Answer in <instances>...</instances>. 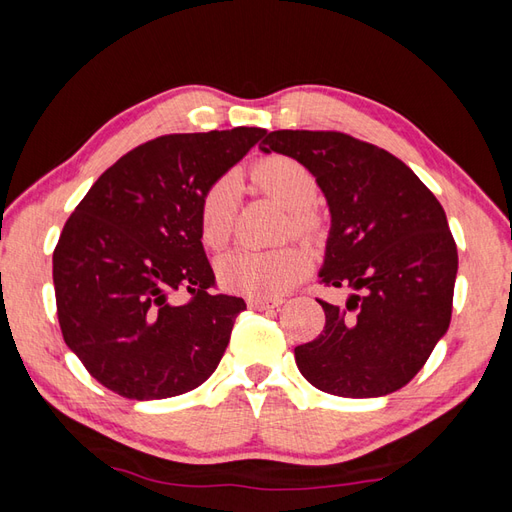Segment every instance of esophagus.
Wrapping results in <instances>:
<instances>
[{
    "instance_id": "obj_1",
    "label": "esophagus",
    "mask_w": 512,
    "mask_h": 512,
    "mask_svg": "<svg viewBox=\"0 0 512 512\" xmlns=\"http://www.w3.org/2000/svg\"><path fill=\"white\" fill-rule=\"evenodd\" d=\"M284 303V299H262V297H250L248 306L253 310H268V308H277Z\"/></svg>"
}]
</instances>
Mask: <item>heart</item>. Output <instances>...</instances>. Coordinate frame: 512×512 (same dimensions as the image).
Wrapping results in <instances>:
<instances>
[{
	"instance_id": "1",
	"label": "heart",
	"mask_w": 512,
	"mask_h": 512,
	"mask_svg": "<svg viewBox=\"0 0 512 512\" xmlns=\"http://www.w3.org/2000/svg\"><path fill=\"white\" fill-rule=\"evenodd\" d=\"M250 180L255 187L288 209L284 224L286 235L312 237L319 231L321 220L312 202L317 200L319 182L314 173L290 156L273 154L257 160L250 167ZM235 222V180L222 176L209 184L200 200V233L202 242L220 250L233 235ZM310 257L299 244H286L268 250L239 248L222 257L217 273L222 284L250 297L277 299L306 275Z\"/></svg>"
}]
</instances>
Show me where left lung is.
Returning <instances> with one entry per match:
<instances>
[{
  "instance_id": "1",
  "label": "left lung",
  "mask_w": 512,
  "mask_h": 512,
  "mask_svg": "<svg viewBox=\"0 0 512 512\" xmlns=\"http://www.w3.org/2000/svg\"><path fill=\"white\" fill-rule=\"evenodd\" d=\"M264 151L299 160L332 213L325 288H354L345 306L317 299L325 328L295 347L310 383L343 398L405 387L449 330L458 246L442 204L405 162L343 132L277 129Z\"/></svg>"
}]
</instances>
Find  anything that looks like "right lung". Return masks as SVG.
Masks as SVG:
<instances>
[{
  "mask_svg": "<svg viewBox=\"0 0 512 512\" xmlns=\"http://www.w3.org/2000/svg\"><path fill=\"white\" fill-rule=\"evenodd\" d=\"M266 129L167 134L118 158L65 222L52 253L65 345L129 400L180 396L209 378L244 299L215 292L200 200ZM187 291V302L175 301Z\"/></svg>",
  "mask_w": 512,
  "mask_h": 512,
  "instance_id": "1",
  "label": "right lung"
}]
</instances>
